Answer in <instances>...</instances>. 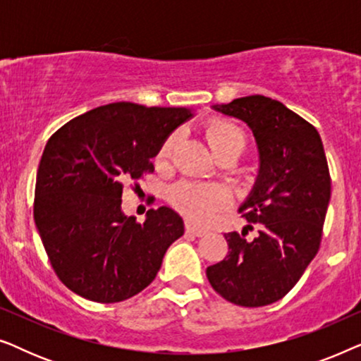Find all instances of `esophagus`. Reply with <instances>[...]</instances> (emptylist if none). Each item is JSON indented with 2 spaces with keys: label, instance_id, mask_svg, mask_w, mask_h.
Listing matches in <instances>:
<instances>
[{
  "label": "esophagus",
  "instance_id": "34e87169",
  "mask_svg": "<svg viewBox=\"0 0 361 361\" xmlns=\"http://www.w3.org/2000/svg\"><path fill=\"white\" fill-rule=\"evenodd\" d=\"M185 230H187V233L195 235V236H204L207 233L205 228H202V226H197L194 224H190V221L185 225Z\"/></svg>",
  "mask_w": 361,
  "mask_h": 361
}]
</instances>
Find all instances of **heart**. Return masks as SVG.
I'll list each match as a JSON object with an SVG mask.
<instances>
[{
	"label": "heart",
	"mask_w": 361,
	"mask_h": 361,
	"mask_svg": "<svg viewBox=\"0 0 361 361\" xmlns=\"http://www.w3.org/2000/svg\"><path fill=\"white\" fill-rule=\"evenodd\" d=\"M205 137L215 156L225 154V152L240 154L246 142L243 130L236 126L235 123L224 120L212 121L207 126ZM176 140L177 136L172 135L161 146L159 152H157V164H166L167 159L171 157ZM169 199L176 209H179L182 214L189 215L190 219L207 220L225 202V192L219 187L184 182V184L172 187Z\"/></svg>",
	"instance_id": "obj_1"
}]
</instances>
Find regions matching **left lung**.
Instances as JSON below:
<instances>
[{
    "instance_id": "1",
    "label": "left lung",
    "mask_w": 361,
    "mask_h": 361,
    "mask_svg": "<svg viewBox=\"0 0 361 361\" xmlns=\"http://www.w3.org/2000/svg\"><path fill=\"white\" fill-rule=\"evenodd\" d=\"M253 131L258 174L240 205L256 238L225 233L228 255L207 268L221 298L243 307L273 304L298 283L317 255L330 202V174L317 130L273 98L251 95L214 105Z\"/></svg>"
}]
</instances>
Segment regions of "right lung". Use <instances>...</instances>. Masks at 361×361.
Segmentation results:
<instances>
[{"mask_svg": "<svg viewBox=\"0 0 361 361\" xmlns=\"http://www.w3.org/2000/svg\"><path fill=\"white\" fill-rule=\"evenodd\" d=\"M192 108L103 105L57 130L36 177L34 221L59 279L88 300L130 299L154 281L184 220L162 205L142 224L121 210L126 180L152 171L167 137Z\"/></svg>", "mask_w": 361, "mask_h": 361, "instance_id": "add662e5", "label": "right lung"}]
</instances>
